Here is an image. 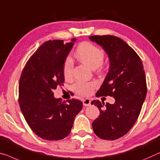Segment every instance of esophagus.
I'll return each instance as SVG.
<instances>
[{
    "mask_svg": "<svg viewBox=\"0 0 160 160\" xmlns=\"http://www.w3.org/2000/svg\"><path fill=\"white\" fill-rule=\"evenodd\" d=\"M83 104L85 107H88L91 105V100L89 99H86L83 100Z\"/></svg>",
    "mask_w": 160,
    "mask_h": 160,
    "instance_id": "obj_1",
    "label": "esophagus"
}]
</instances>
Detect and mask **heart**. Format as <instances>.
<instances>
[{
	"label": "heart",
	"mask_w": 160,
	"mask_h": 160,
	"mask_svg": "<svg viewBox=\"0 0 160 160\" xmlns=\"http://www.w3.org/2000/svg\"><path fill=\"white\" fill-rule=\"evenodd\" d=\"M76 57L82 63L95 69L102 65L104 58V52L102 48L90 42H83L78 46L75 53ZM73 63L72 58H67L63 63V72L65 78L72 77ZM97 87L95 82H78L74 85V89L78 94L83 96L91 94Z\"/></svg>",
	"instance_id": "b5f03b06"
}]
</instances>
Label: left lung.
<instances>
[{"label": "left lung", "instance_id": "8db88e82", "mask_svg": "<svg viewBox=\"0 0 160 160\" xmlns=\"http://www.w3.org/2000/svg\"><path fill=\"white\" fill-rule=\"evenodd\" d=\"M102 46L109 58V70L96 96L114 97L113 104L99 100L100 114L92 123L95 134L103 139L114 140L128 132L141 112L147 95V83L142 61L134 49L114 36H89Z\"/></svg>", "mask_w": 160, "mask_h": 160}]
</instances>
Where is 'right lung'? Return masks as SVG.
<instances>
[{"mask_svg": "<svg viewBox=\"0 0 160 160\" xmlns=\"http://www.w3.org/2000/svg\"><path fill=\"white\" fill-rule=\"evenodd\" d=\"M63 40L48 41L32 55L22 72L18 102L27 124L39 137L49 141L70 134L83 103L74 99H56L53 91L63 85V63L73 46Z\"/></svg>", "mask_w": 160, "mask_h": 160, "instance_id": "add662e5", "label": "right lung"}]
</instances>
